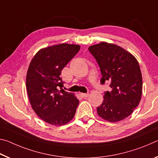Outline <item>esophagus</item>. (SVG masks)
<instances>
[{"mask_svg": "<svg viewBox=\"0 0 158 158\" xmlns=\"http://www.w3.org/2000/svg\"><path fill=\"white\" fill-rule=\"evenodd\" d=\"M81 95L82 98H84V99H85V98H87V97L89 96V94H88V93H87V94H85V93H81Z\"/></svg>", "mask_w": 158, "mask_h": 158, "instance_id": "obj_1", "label": "esophagus"}]
</instances>
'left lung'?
<instances>
[{
  "label": "left lung",
  "instance_id": "left-lung-1",
  "mask_svg": "<svg viewBox=\"0 0 158 158\" xmlns=\"http://www.w3.org/2000/svg\"><path fill=\"white\" fill-rule=\"evenodd\" d=\"M89 51L99 66L101 83L109 82L110 87L97 108L98 115L110 123L123 120L133 113L141 101L142 76L139 62L115 44L102 42L90 46Z\"/></svg>",
  "mask_w": 158,
  "mask_h": 158
}]
</instances>
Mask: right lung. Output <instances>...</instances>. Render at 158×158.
Returning a JSON list of instances; mask_svg holds the SVG:
<instances>
[{
    "mask_svg": "<svg viewBox=\"0 0 158 158\" xmlns=\"http://www.w3.org/2000/svg\"><path fill=\"white\" fill-rule=\"evenodd\" d=\"M80 49L78 45L67 43L43 48L28 66L26 86L31 105L38 117L50 125H65L76 112L79 100L61 89L64 82L60 76Z\"/></svg>",
    "mask_w": 158,
    "mask_h": 158,
    "instance_id": "obj_1",
    "label": "right lung"
}]
</instances>
